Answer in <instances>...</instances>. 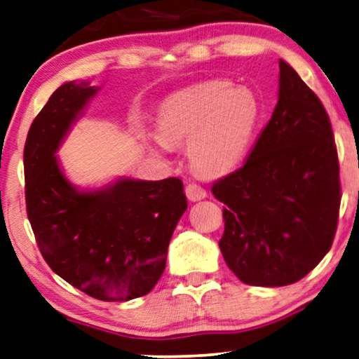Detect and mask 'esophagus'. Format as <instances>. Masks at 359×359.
<instances>
[{"mask_svg": "<svg viewBox=\"0 0 359 359\" xmlns=\"http://www.w3.org/2000/svg\"><path fill=\"white\" fill-rule=\"evenodd\" d=\"M185 194H187V196H189V200H191V201H200V200H203V198H206V195H208L206 190L196 184L187 185Z\"/></svg>", "mask_w": 359, "mask_h": 359, "instance_id": "1", "label": "esophagus"}]
</instances>
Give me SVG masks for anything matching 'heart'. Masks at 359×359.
<instances>
[{
	"label": "heart",
	"instance_id": "obj_1",
	"mask_svg": "<svg viewBox=\"0 0 359 359\" xmlns=\"http://www.w3.org/2000/svg\"><path fill=\"white\" fill-rule=\"evenodd\" d=\"M261 119V101L253 90L227 80H212L180 90L158 111V133L147 145L158 153L185 145L200 174H226L247 156Z\"/></svg>",
	"mask_w": 359,
	"mask_h": 359
}]
</instances>
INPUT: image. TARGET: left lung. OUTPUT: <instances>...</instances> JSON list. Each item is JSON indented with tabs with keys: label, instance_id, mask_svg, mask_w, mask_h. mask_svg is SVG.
<instances>
[{
	"label": "left lung",
	"instance_id": "obj_1",
	"mask_svg": "<svg viewBox=\"0 0 359 359\" xmlns=\"http://www.w3.org/2000/svg\"><path fill=\"white\" fill-rule=\"evenodd\" d=\"M279 101L242 168L212 185L224 203L219 248L243 283L303 279L332 247L340 208L339 158L323 103L285 61Z\"/></svg>",
	"mask_w": 359,
	"mask_h": 359
}]
</instances>
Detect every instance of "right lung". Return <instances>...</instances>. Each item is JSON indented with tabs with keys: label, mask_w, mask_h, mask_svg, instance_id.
<instances>
[{
	"label": "right lung",
	"mask_w": 359,
	"mask_h": 359,
	"mask_svg": "<svg viewBox=\"0 0 359 359\" xmlns=\"http://www.w3.org/2000/svg\"><path fill=\"white\" fill-rule=\"evenodd\" d=\"M98 90L62 83L32 122L24 148L27 216L57 276L96 299L127 302L161 277L187 198L177 177L117 179L96 190L67 180L56 151Z\"/></svg>",
	"instance_id": "right-lung-1"
}]
</instances>
